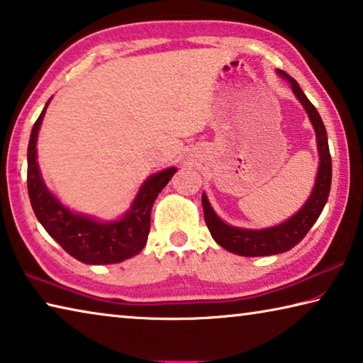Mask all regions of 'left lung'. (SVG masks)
<instances>
[{
	"label": "left lung",
	"instance_id": "8db88e82",
	"mask_svg": "<svg viewBox=\"0 0 363 363\" xmlns=\"http://www.w3.org/2000/svg\"><path fill=\"white\" fill-rule=\"evenodd\" d=\"M281 78L290 82L291 89L294 96L298 97L299 102L303 104L307 115H309L312 126L315 130L317 138V149L318 157H320V163H318L317 179L314 190L304 206L293 214L290 219L281 223L275 227H267V229L261 230H251V229H240V227H232L220 220L219 216L208 201L206 195H201V205H203V214L205 223L210 229L211 237L214 242L220 247L225 248L230 253H235L238 256H270L285 253V251L291 250L293 247L303 240L306 233L314 225L315 220L320 216L325 203H327L330 187H331V157L328 149V138L327 130L318 115L317 108L312 106V102L307 99L303 89L299 88L296 79L291 78L284 70H277Z\"/></svg>",
	"mask_w": 363,
	"mask_h": 363
}]
</instances>
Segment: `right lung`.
<instances>
[{
  "instance_id": "obj_1",
  "label": "right lung",
  "mask_w": 363,
  "mask_h": 363,
  "mask_svg": "<svg viewBox=\"0 0 363 363\" xmlns=\"http://www.w3.org/2000/svg\"><path fill=\"white\" fill-rule=\"evenodd\" d=\"M48 104L35 121L27 152V187L35 216L67 253L84 264H116L139 255L150 232L153 201L173 177L176 168L152 174L139 189L130 210L118 220L101 223L70 211L49 192L36 162V139Z\"/></svg>"
}]
</instances>
